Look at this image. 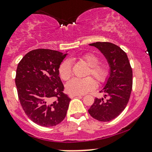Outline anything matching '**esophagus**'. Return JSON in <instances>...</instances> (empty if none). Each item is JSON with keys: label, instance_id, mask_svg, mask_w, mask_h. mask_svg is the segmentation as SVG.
<instances>
[{"label": "esophagus", "instance_id": "esophagus-1", "mask_svg": "<svg viewBox=\"0 0 152 152\" xmlns=\"http://www.w3.org/2000/svg\"><path fill=\"white\" fill-rule=\"evenodd\" d=\"M76 96H82V95H80V94H70V98H73V97Z\"/></svg>", "mask_w": 152, "mask_h": 152}]
</instances>
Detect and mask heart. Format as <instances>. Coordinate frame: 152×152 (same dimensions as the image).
<instances>
[{"instance_id":"1","label":"heart","mask_w":152,"mask_h":152,"mask_svg":"<svg viewBox=\"0 0 152 152\" xmlns=\"http://www.w3.org/2000/svg\"><path fill=\"white\" fill-rule=\"evenodd\" d=\"M79 60L85 61L90 66L87 75H92L98 82H103L107 76V70L105 65L99 64L98 57L93 53H86L81 56ZM58 72L61 78L67 80L72 75V64L70 60H65L59 66ZM96 86V81L92 77L77 79L74 78L69 81L66 85V90L70 94H84L94 89Z\"/></svg>"}]
</instances>
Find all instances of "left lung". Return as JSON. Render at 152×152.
Instances as JSON below:
<instances>
[{
	"label": "left lung",
	"instance_id": "left-lung-1",
	"mask_svg": "<svg viewBox=\"0 0 152 152\" xmlns=\"http://www.w3.org/2000/svg\"><path fill=\"white\" fill-rule=\"evenodd\" d=\"M101 51L110 67V75L104 87L99 91L103 98H95L88 112L93 118L109 122L118 117L129 102L132 91V68L126 53L110 42L90 44Z\"/></svg>",
	"mask_w": 152,
	"mask_h": 152
}]
</instances>
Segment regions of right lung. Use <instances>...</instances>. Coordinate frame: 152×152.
Masks as SVG:
<instances>
[{"mask_svg": "<svg viewBox=\"0 0 152 152\" xmlns=\"http://www.w3.org/2000/svg\"><path fill=\"white\" fill-rule=\"evenodd\" d=\"M66 54L37 49L23 57L16 70L15 85L22 108L36 124L51 127L66 117L70 98L64 94L58 68Z\"/></svg>", "mask_w": 152, "mask_h": 152, "instance_id": "1", "label": "right lung"}]
</instances>
